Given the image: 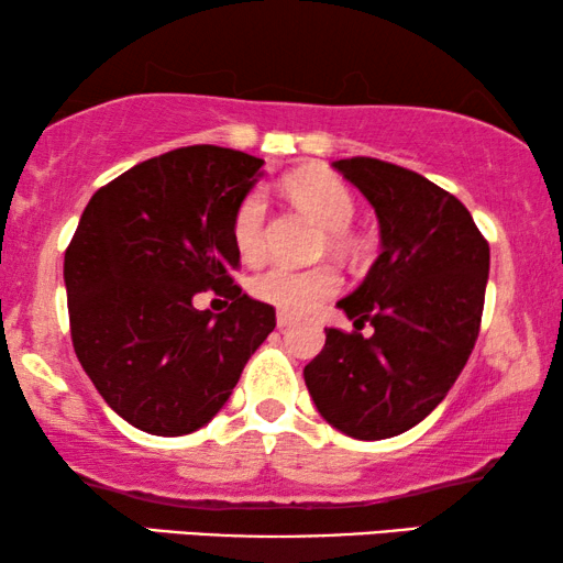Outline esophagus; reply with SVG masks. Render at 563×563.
Here are the masks:
<instances>
[{"label": "esophagus", "instance_id": "1", "mask_svg": "<svg viewBox=\"0 0 563 563\" xmlns=\"http://www.w3.org/2000/svg\"><path fill=\"white\" fill-rule=\"evenodd\" d=\"M291 322H295V318H291L289 312H276V325H279L282 330H284V328H289Z\"/></svg>", "mask_w": 563, "mask_h": 563}]
</instances>
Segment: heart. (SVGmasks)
<instances>
[{
  "instance_id": "obj_1",
  "label": "heart",
  "mask_w": 563,
  "mask_h": 563,
  "mask_svg": "<svg viewBox=\"0 0 563 563\" xmlns=\"http://www.w3.org/2000/svg\"><path fill=\"white\" fill-rule=\"evenodd\" d=\"M287 191L307 214L330 230V249L349 251V230L356 202L338 176L328 172H299L287 179ZM268 205L261 189H251L233 214V243L245 261H256L266 251ZM341 289V276L330 266L291 268L274 264L251 279V291L261 302L279 307L284 312H310Z\"/></svg>"
}]
</instances>
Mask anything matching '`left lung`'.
<instances>
[{"label":"left lung","instance_id":"left-lung-1","mask_svg":"<svg viewBox=\"0 0 563 563\" xmlns=\"http://www.w3.org/2000/svg\"><path fill=\"white\" fill-rule=\"evenodd\" d=\"M333 166L374 207L382 253L338 302L356 330H325L305 384L330 426L382 441L428 418L472 356L489 243L456 197L410 168L366 156ZM366 321L368 339L357 333Z\"/></svg>","mask_w":563,"mask_h":563}]
</instances>
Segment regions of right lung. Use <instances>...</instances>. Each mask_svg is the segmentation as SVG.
I'll return each mask as SVG.
<instances>
[{
    "label": "right lung",
    "instance_id": "1",
    "mask_svg": "<svg viewBox=\"0 0 563 563\" xmlns=\"http://www.w3.org/2000/svg\"><path fill=\"white\" fill-rule=\"evenodd\" d=\"M264 161L220 145L148 158L89 199L66 249L74 351L104 402L151 435H187L233 395L276 328L233 282V214ZM214 288L225 313L190 299Z\"/></svg>",
    "mask_w": 563,
    "mask_h": 563
}]
</instances>
